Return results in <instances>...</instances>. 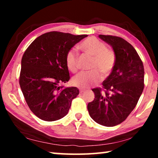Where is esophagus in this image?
Segmentation results:
<instances>
[{"mask_svg":"<svg viewBox=\"0 0 158 158\" xmlns=\"http://www.w3.org/2000/svg\"><path fill=\"white\" fill-rule=\"evenodd\" d=\"M85 91V89H80V90H79L80 93H84Z\"/></svg>","mask_w":158,"mask_h":158,"instance_id":"1","label":"esophagus"}]
</instances>
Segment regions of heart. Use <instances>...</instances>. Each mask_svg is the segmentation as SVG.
I'll return each mask as SVG.
<instances>
[{"label": "heart", "instance_id": "obj_1", "mask_svg": "<svg viewBox=\"0 0 158 158\" xmlns=\"http://www.w3.org/2000/svg\"><path fill=\"white\" fill-rule=\"evenodd\" d=\"M79 49L85 54L92 57L89 67L92 69L86 73H81L74 77L72 84L81 89H87L90 85L100 82L103 77L108 76L116 63V54L111 49L106 48L103 42L93 37H88L79 45ZM65 64L73 73L78 69V56L75 51L69 50L66 53Z\"/></svg>", "mask_w": 158, "mask_h": 158}]
</instances>
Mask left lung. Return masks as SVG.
Listing matches in <instances>:
<instances>
[{
  "label": "left lung",
  "mask_w": 158,
  "mask_h": 158,
  "mask_svg": "<svg viewBox=\"0 0 158 158\" xmlns=\"http://www.w3.org/2000/svg\"><path fill=\"white\" fill-rule=\"evenodd\" d=\"M99 37L112 47L116 60L102 84L105 93L93 89L95 99L87 107L97 123L113 127L123 122L137 105L144 87V68L137 51L124 39L104 35Z\"/></svg>",
  "instance_id": "1"
}]
</instances>
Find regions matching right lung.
I'll return each mask as SVG.
<instances>
[{
	"label": "right lung",
	"instance_id": "1",
	"mask_svg": "<svg viewBox=\"0 0 158 158\" xmlns=\"http://www.w3.org/2000/svg\"><path fill=\"white\" fill-rule=\"evenodd\" d=\"M85 37L49 32L37 37L23 53L20 87L29 108L39 118L45 121L62 118L79 95L77 87L60 84L69 79L66 53Z\"/></svg>",
	"mask_w": 158,
	"mask_h": 158
}]
</instances>
